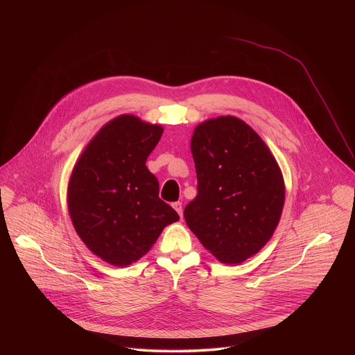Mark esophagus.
I'll list each match as a JSON object with an SVG mask.
<instances>
[{"label":"esophagus","mask_w":355,"mask_h":355,"mask_svg":"<svg viewBox=\"0 0 355 355\" xmlns=\"http://www.w3.org/2000/svg\"><path fill=\"white\" fill-rule=\"evenodd\" d=\"M173 208L177 211V214L182 218V204H181V202H174V204H173Z\"/></svg>","instance_id":"obj_1"}]
</instances>
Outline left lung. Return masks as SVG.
<instances>
[{
    "label": "left lung",
    "instance_id": "1",
    "mask_svg": "<svg viewBox=\"0 0 355 355\" xmlns=\"http://www.w3.org/2000/svg\"><path fill=\"white\" fill-rule=\"evenodd\" d=\"M191 151L198 193L184 209L185 222L220 263H243L267 244L281 219L279 166L263 139L230 115L199 123Z\"/></svg>",
    "mask_w": 355,
    "mask_h": 355
}]
</instances>
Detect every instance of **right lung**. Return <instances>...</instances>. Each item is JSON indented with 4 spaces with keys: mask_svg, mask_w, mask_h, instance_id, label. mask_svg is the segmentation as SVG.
I'll return each instance as SVG.
<instances>
[{
    "mask_svg": "<svg viewBox=\"0 0 355 355\" xmlns=\"http://www.w3.org/2000/svg\"><path fill=\"white\" fill-rule=\"evenodd\" d=\"M163 135L160 125L121 115L99 129L77 160L67 188L73 226L95 256L129 266L180 219L159 198L146 160Z\"/></svg>",
    "mask_w": 355,
    "mask_h": 355,
    "instance_id": "obj_1",
    "label": "right lung"
}]
</instances>
